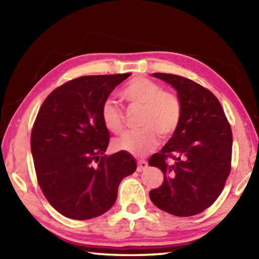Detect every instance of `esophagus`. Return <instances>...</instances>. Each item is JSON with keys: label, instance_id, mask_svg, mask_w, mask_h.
Here are the masks:
<instances>
[{"label": "esophagus", "instance_id": "1", "mask_svg": "<svg viewBox=\"0 0 259 259\" xmlns=\"http://www.w3.org/2000/svg\"><path fill=\"white\" fill-rule=\"evenodd\" d=\"M137 163H138V166H137V171L138 172L144 171V170H145L147 168V165H148L147 162L144 161V160H139Z\"/></svg>", "mask_w": 259, "mask_h": 259}]
</instances>
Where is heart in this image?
I'll use <instances>...</instances> for the list:
<instances>
[{
    "mask_svg": "<svg viewBox=\"0 0 259 259\" xmlns=\"http://www.w3.org/2000/svg\"><path fill=\"white\" fill-rule=\"evenodd\" d=\"M122 98L142 107L139 125L142 129L128 131L113 142L117 151L128 152L133 155H144L152 151L162 137L172 135L181 122L182 105L171 93L163 91L157 83L146 77H136L121 90ZM100 117L104 125L114 134L123 130V115L117 105L106 100L100 108Z\"/></svg>",
    "mask_w": 259,
    "mask_h": 259,
    "instance_id": "heart-1",
    "label": "heart"
}]
</instances>
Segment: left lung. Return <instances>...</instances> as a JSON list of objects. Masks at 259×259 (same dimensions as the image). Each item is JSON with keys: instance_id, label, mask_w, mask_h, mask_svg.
Returning a JSON list of instances; mask_svg holds the SVG:
<instances>
[{"instance_id": "obj_1", "label": "left lung", "mask_w": 259, "mask_h": 259, "mask_svg": "<svg viewBox=\"0 0 259 259\" xmlns=\"http://www.w3.org/2000/svg\"><path fill=\"white\" fill-rule=\"evenodd\" d=\"M152 75L177 91L182 117L172 137L148 161L164 175L162 185L150 192V198L165 212L194 216L217 200L229 177L231 126L221 103L205 88L174 74ZM166 157H172V164L166 163Z\"/></svg>"}]
</instances>
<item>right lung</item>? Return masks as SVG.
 I'll return each instance as SVG.
<instances>
[{
	"label": "right lung",
	"instance_id": "add662e5",
	"mask_svg": "<svg viewBox=\"0 0 259 259\" xmlns=\"http://www.w3.org/2000/svg\"><path fill=\"white\" fill-rule=\"evenodd\" d=\"M131 73L81 76L48 96L30 136L38 185L63 216L85 221L113 207L122 179L137 169L120 151L105 155L109 133L100 108Z\"/></svg>",
	"mask_w": 259,
	"mask_h": 259
}]
</instances>
